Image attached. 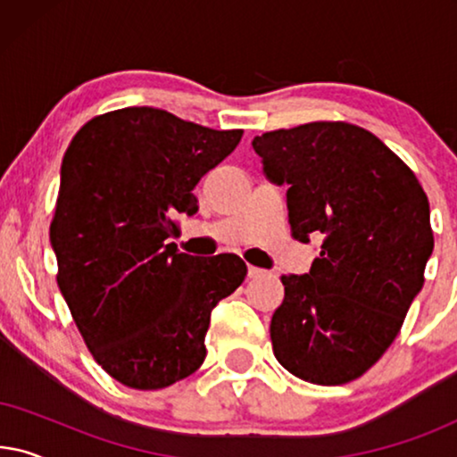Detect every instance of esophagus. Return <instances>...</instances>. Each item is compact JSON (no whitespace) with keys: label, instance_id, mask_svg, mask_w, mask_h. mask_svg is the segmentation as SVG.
I'll use <instances>...</instances> for the list:
<instances>
[{"label":"esophagus","instance_id":"esophagus-1","mask_svg":"<svg viewBox=\"0 0 457 457\" xmlns=\"http://www.w3.org/2000/svg\"><path fill=\"white\" fill-rule=\"evenodd\" d=\"M264 274H266V270H262V268H255V266L247 268V277L249 278H260V277H264Z\"/></svg>","mask_w":457,"mask_h":457}]
</instances>
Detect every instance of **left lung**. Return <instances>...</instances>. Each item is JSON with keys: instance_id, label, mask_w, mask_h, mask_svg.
Returning <instances> with one entry per match:
<instances>
[{"instance_id": "left-lung-1", "label": "left lung", "mask_w": 457, "mask_h": 457, "mask_svg": "<svg viewBox=\"0 0 457 457\" xmlns=\"http://www.w3.org/2000/svg\"><path fill=\"white\" fill-rule=\"evenodd\" d=\"M272 183L289 185L293 239H322L308 274H283L272 352L297 378L345 385L402 330L435 247L428 197L370 130L318 120L253 139Z\"/></svg>"}]
</instances>
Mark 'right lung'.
Listing matches in <instances>:
<instances>
[{"label":"right lung","instance_id":"right-lung-1","mask_svg":"<svg viewBox=\"0 0 457 457\" xmlns=\"http://www.w3.org/2000/svg\"><path fill=\"white\" fill-rule=\"evenodd\" d=\"M241 137L143 105L91 118L66 149L49 224L55 278L93 360L130 389L195 372L212 310L245 278L239 255L168 243L177 216L199 210V179Z\"/></svg>","mask_w":457,"mask_h":457}]
</instances>
